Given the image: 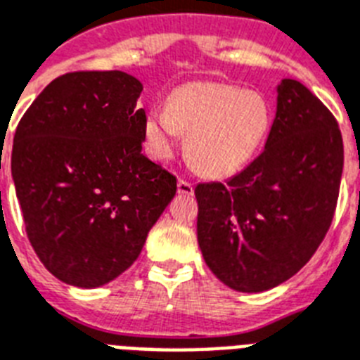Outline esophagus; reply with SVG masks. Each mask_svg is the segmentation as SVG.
<instances>
[{
  "mask_svg": "<svg viewBox=\"0 0 360 360\" xmlns=\"http://www.w3.org/2000/svg\"><path fill=\"white\" fill-rule=\"evenodd\" d=\"M176 188H178V193L180 195H193V191H195L193 184L188 182V180H182V178L178 180Z\"/></svg>",
  "mask_w": 360,
  "mask_h": 360,
  "instance_id": "1",
  "label": "esophagus"
}]
</instances>
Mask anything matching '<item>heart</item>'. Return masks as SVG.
Listing matches in <instances>:
<instances>
[{
  "label": "heart",
  "mask_w": 360,
  "mask_h": 360,
  "mask_svg": "<svg viewBox=\"0 0 360 360\" xmlns=\"http://www.w3.org/2000/svg\"><path fill=\"white\" fill-rule=\"evenodd\" d=\"M271 119V103L258 91L229 83H188L172 91L167 111L148 115L146 150L156 160H169L184 134L189 162L206 176L225 178L257 156Z\"/></svg>",
  "instance_id": "obj_1"
}]
</instances>
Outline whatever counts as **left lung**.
I'll use <instances>...</instances> for the list:
<instances>
[{"mask_svg": "<svg viewBox=\"0 0 360 360\" xmlns=\"http://www.w3.org/2000/svg\"><path fill=\"white\" fill-rule=\"evenodd\" d=\"M344 145L329 109L295 79L277 85L260 156L225 184H198L197 240L229 288L271 290L310 260L333 221Z\"/></svg>", "mask_w": 360, "mask_h": 360, "instance_id": "1", "label": "left lung"}]
</instances>
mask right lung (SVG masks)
I'll return each instance as SVG.
<instances>
[{
    "label": "right lung",
    "instance_id": "right-lung-1",
    "mask_svg": "<svg viewBox=\"0 0 360 360\" xmlns=\"http://www.w3.org/2000/svg\"><path fill=\"white\" fill-rule=\"evenodd\" d=\"M143 83L70 72L37 96L14 134L11 172L37 257L63 283L98 288L137 260L176 178L143 156Z\"/></svg>",
    "mask_w": 360,
    "mask_h": 360
}]
</instances>
